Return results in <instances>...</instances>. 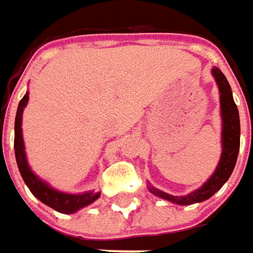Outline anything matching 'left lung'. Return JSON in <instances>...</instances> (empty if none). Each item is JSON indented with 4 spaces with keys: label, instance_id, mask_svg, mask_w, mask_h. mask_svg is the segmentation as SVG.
<instances>
[{
    "label": "left lung",
    "instance_id": "8db88e82",
    "mask_svg": "<svg viewBox=\"0 0 253 253\" xmlns=\"http://www.w3.org/2000/svg\"><path fill=\"white\" fill-rule=\"evenodd\" d=\"M211 74L218 85L219 92V114H221V156L218 165L209 180L194 191H190L186 196H171L155 186L148 184V190L156 197L168 200L173 204L179 206H191L196 203L206 201L212 197L229 179L235 163L238 159L239 138H241V125H239V112L237 104L234 101L231 85L227 77L218 67H212Z\"/></svg>",
    "mask_w": 253,
    "mask_h": 253
}]
</instances>
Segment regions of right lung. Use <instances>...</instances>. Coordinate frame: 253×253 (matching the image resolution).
<instances>
[{
  "instance_id": "right-lung-1",
  "label": "right lung",
  "mask_w": 253,
  "mask_h": 253,
  "mask_svg": "<svg viewBox=\"0 0 253 253\" xmlns=\"http://www.w3.org/2000/svg\"><path fill=\"white\" fill-rule=\"evenodd\" d=\"M28 101H29V91L25 92L24 98L19 101L18 110H16V117H15L14 149L19 173L24 179L25 184L28 186V189L31 190V193L36 199L41 200L43 204L62 212V214H73L76 211L92 204L101 194H100V191L95 193L94 190L84 191V193H76V194L64 193V191L52 187L46 180L41 179L34 170L31 169V166L28 163V158H26V152H25L24 135H22V114H24Z\"/></svg>"
}]
</instances>
